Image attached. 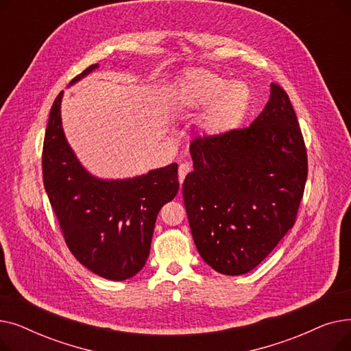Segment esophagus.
Listing matches in <instances>:
<instances>
[{"mask_svg": "<svg viewBox=\"0 0 351 351\" xmlns=\"http://www.w3.org/2000/svg\"><path fill=\"white\" fill-rule=\"evenodd\" d=\"M191 163H188V162H183V163H180L179 165V171H178V173H179V182L182 183L183 180H185V176L191 172Z\"/></svg>", "mask_w": 351, "mask_h": 351, "instance_id": "1", "label": "esophagus"}]
</instances>
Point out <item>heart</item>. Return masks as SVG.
I'll list each match as a JSON object with an SVG mask.
<instances>
[{"label":"heart","instance_id":"b5f03b06","mask_svg":"<svg viewBox=\"0 0 351 351\" xmlns=\"http://www.w3.org/2000/svg\"><path fill=\"white\" fill-rule=\"evenodd\" d=\"M179 102L188 109L213 106L209 123L213 129L233 126L245 114L249 89L243 84H232L208 71H191L179 88Z\"/></svg>","mask_w":351,"mask_h":351}]
</instances>
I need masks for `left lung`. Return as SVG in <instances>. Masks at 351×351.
Wrapping results in <instances>:
<instances>
[{"label": "left lung", "mask_w": 351, "mask_h": 351, "mask_svg": "<svg viewBox=\"0 0 351 351\" xmlns=\"http://www.w3.org/2000/svg\"><path fill=\"white\" fill-rule=\"evenodd\" d=\"M249 126L197 136L183 202L199 254L216 271L239 276L261 265L296 222L307 152L287 92Z\"/></svg>", "instance_id": "left-lung-1"}]
</instances>
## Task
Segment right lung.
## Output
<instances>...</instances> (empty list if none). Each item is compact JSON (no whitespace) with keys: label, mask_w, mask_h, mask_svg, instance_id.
<instances>
[{"label":"right lung","mask_w":351,"mask_h":351,"mask_svg":"<svg viewBox=\"0 0 351 351\" xmlns=\"http://www.w3.org/2000/svg\"><path fill=\"white\" fill-rule=\"evenodd\" d=\"M97 66H88L71 84ZM61 99L62 92L51 106L43 147L49 204L75 259L104 279L126 280L145 266L158 213L179 191L178 165L125 180L90 176L65 139Z\"/></svg>","instance_id":"add662e5"}]
</instances>
